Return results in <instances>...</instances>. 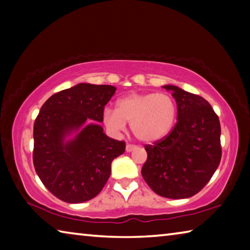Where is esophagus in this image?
<instances>
[{
	"instance_id": "esophagus-1",
	"label": "esophagus",
	"mask_w": 250,
	"mask_h": 250,
	"mask_svg": "<svg viewBox=\"0 0 250 250\" xmlns=\"http://www.w3.org/2000/svg\"><path fill=\"white\" fill-rule=\"evenodd\" d=\"M138 146L137 145H133V144H126V146H125V151L126 152H132V151H134L135 148H137Z\"/></svg>"
}]
</instances>
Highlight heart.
<instances>
[{
    "label": "heart",
    "mask_w": 250,
    "mask_h": 250,
    "mask_svg": "<svg viewBox=\"0 0 250 250\" xmlns=\"http://www.w3.org/2000/svg\"><path fill=\"white\" fill-rule=\"evenodd\" d=\"M176 117L177 104L166 93H132L119 99L117 109L104 110V122L112 132H125L129 122L135 138L146 143L165 138Z\"/></svg>",
    "instance_id": "heart-1"
}]
</instances>
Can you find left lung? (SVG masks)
Segmentation results:
<instances>
[{
	"label": "left lung",
	"instance_id": "left-lung-1",
	"mask_svg": "<svg viewBox=\"0 0 250 250\" xmlns=\"http://www.w3.org/2000/svg\"><path fill=\"white\" fill-rule=\"evenodd\" d=\"M177 103V122L165 138L145 144L142 176L158 196L185 199L212 178L222 157L221 125L210 104L199 95L165 85Z\"/></svg>",
	"mask_w": 250,
	"mask_h": 250
}]
</instances>
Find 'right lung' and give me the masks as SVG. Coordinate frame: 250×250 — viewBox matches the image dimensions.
<instances>
[{
	"label": "right lung",
	"instance_id": "right-lung-1",
	"mask_svg": "<svg viewBox=\"0 0 250 250\" xmlns=\"http://www.w3.org/2000/svg\"><path fill=\"white\" fill-rule=\"evenodd\" d=\"M116 92L111 85L81 83L52 95L34 125L36 172L54 197L67 203L88 201L102 191L111 162L125 151V141L108 138L97 122ZM80 132L64 142L72 130Z\"/></svg>",
	"mask_w": 250,
	"mask_h": 250
}]
</instances>
